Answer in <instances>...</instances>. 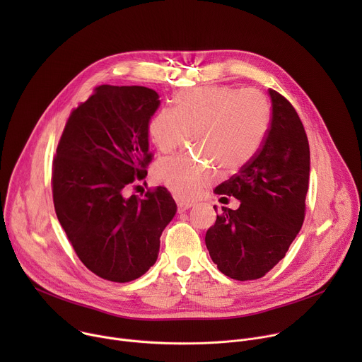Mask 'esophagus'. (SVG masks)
Listing matches in <instances>:
<instances>
[{
    "label": "esophagus",
    "mask_w": 362,
    "mask_h": 362,
    "mask_svg": "<svg viewBox=\"0 0 362 362\" xmlns=\"http://www.w3.org/2000/svg\"><path fill=\"white\" fill-rule=\"evenodd\" d=\"M192 206H194V203H192V202H183V200H177V211H179V212H185V211L190 209Z\"/></svg>",
    "instance_id": "esophagus-1"
}]
</instances>
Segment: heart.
Here are the masks:
<instances>
[{
    "mask_svg": "<svg viewBox=\"0 0 362 362\" xmlns=\"http://www.w3.org/2000/svg\"><path fill=\"white\" fill-rule=\"evenodd\" d=\"M175 109L163 107L148 123V136L160 151L182 147L189 134L206 158L190 154L162 159L158 180L182 199H194L209 187L218 170L229 175L243 169L259 153L271 126V106L256 91L230 86H206L180 91Z\"/></svg>",
    "mask_w": 362,
    "mask_h": 362,
    "instance_id": "1",
    "label": "heart"
}]
</instances>
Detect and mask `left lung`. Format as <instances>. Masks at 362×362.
Instances as JSON below:
<instances>
[{
    "label": "left lung",
    "mask_w": 362,
    "mask_h": 362,
    "mask_svg": "<svg viewBox=\"0 0 362 362\" xmlns=\"http://www.w3.org/2000/svg\"><path fill=\"white\" fill-rule=\"evenodd\" d=\"M269 95L272 119L259 153L215 189L240 206L222 208L204 238L218 269L236 281L265 276L284 259L305 219L308 137L291 103L272 88Z\"/></svg>",
    "instance_id": "left-lung-1"
}]
</instances>
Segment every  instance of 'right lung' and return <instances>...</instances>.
<instances>
[{
    "instance_id": "1",
    "label": "right lung",
    "mask_w": 362,
    "mask_h": 362,
    "mask_svg": "<svg viewBox=\"0 0 362 362\" xmlns=\"http://www.w3.org/2000/svg\"><path fill=\"white\" fill-rule=\"evenodd\" d=\"M159 105L147 87H95L71 112L53 160L59 222L86 268L112 282L134 281L154 265L177 209L163 186L127 194L147 176L148 122Z\"/></svg>"
}]
</instances>
